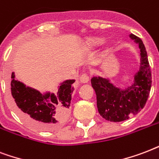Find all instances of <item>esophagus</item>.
<instances>
[{"label":"esophagus","mask_w":159,"mask_h":159,"mask_svg":"<svg viewBox=\"0 0 159 159\" xmlns=\"http://www.w3.org/2000/svg\"><path fill=\"white\" fill-rule=\"evenodd\" d=\"M80 80L81 83L83 84H85V83H88L89 80V77L87 74H83L82 75H80Z\"/></svg>","instance_id":"esophagus-1"}]
</instances>
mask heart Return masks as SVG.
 Instances as JSON below:
<instances>
[{
  "mask_svg": "<svg viewBox=\"0 0 159 159\" xmlns=\"http://www.w3.org/2000/svg\"><path fill=\"white\" fill-rule=\"evenodd\" d=\"M103 41H104L103 38L98 37V36H91V37L86 39L84 45H85L86 48L92 49V48H95L99 46V45H101Z\"/></svg>",
  "mask_w": 159,
  "mask_h": 159,
  "instance_id": "heart-1",
  "label": "heart"
}]
</instances>
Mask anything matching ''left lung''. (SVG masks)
<instances>
[{"instance_id": "1", "label": "left lung", "mask_w": 159, "mask_h": 159, "mask_svg": "<svg viewBox=\"0 0 159 159\" xmlns=\"http://www.w3.org/2000/svg\"><path fill=\"white\" fill-rule=\"evenodd\" d=\"M129 37L139 44L141 56L139 69L132 84L119 88L109 79L101 76L91 79V84L96 93L98 111L108 121H124L137 114L144 107L149 95L152 75L146 49L140 38L134 34H130Z\"/></svg>"}]
</instances>
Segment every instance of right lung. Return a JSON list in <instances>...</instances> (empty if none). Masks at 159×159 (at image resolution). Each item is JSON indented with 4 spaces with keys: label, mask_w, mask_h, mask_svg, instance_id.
Returning a JSON list of instances; mask_svg holds the SVG:
<instances>
[{
    "label": "right lung",
    "mask_w": 159,
    "mask_h": 159,
    "mask_svg": "<svg viewBox=\"0 0 159 159\" xmlns=\"http://www.w3.org/2000/svg\"><path fill=\"white\" fill-rule=\"evenodd\" d=\"M75 80H66L58 86L56 94L41 93L35 89L17 80L11 74V92L17 115L29 126L41 131H50L65 124L70 115L71 94Z\"/></svg>",
    "instance_id": "right-lung-1"
}]
</instances>
